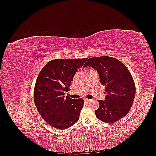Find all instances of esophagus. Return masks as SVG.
<instances>
[{"label":"esophagus","instance_id":"1","mask_svg":"<svg viewBox=\"0 0 156 156\" xmlns=\"http://www.w3.org/2000/svg\"><path fill=\"white\" fill-rule=\"evenodd\" d=\"M91 101V100H90V99H87V98H84V101L86 103H89L90 101Z\"/></svg>","mask_w":156,"mask_h":156}]
</instances>
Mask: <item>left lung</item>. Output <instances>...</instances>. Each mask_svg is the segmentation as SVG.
Here are the masks:
<instances>
[{
  "mask_svg": "<svg viewBox=\"0 0 156 156\" xmlns=\"http://www.w3.org/2000/svg\"><path fill=\"white\" fill-rule=\"evenodd\" d=\"M97 70L100 83L105 87V100H98L95 111L99 120L108 123L124 117L131 108L135 96V85L130 72L120 61L103 56L88 58L84 67Z\"/></svg>",
  "mask_w": 156,
  "mask_h": 156,
  "instance_id": "1",
  "label": "left lung"
}]
</instances>
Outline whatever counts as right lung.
<instances>
[{
    "label": "right lung",
    "instance_id": "obj_1",
    "mask_svg": "<svg viewBox=\"0 0 156 156\" xmlns=\"http://www.w3.org/2000/svg\"><path fill=\"white\" fill-rule=\"evenodd\" d=\"M87 60L55 59L41 69L34 91V100L44 120L56 129H65L79 120L84 100L65 96L75 73Z\"/></svg>",
    "mask_w": 156,
    "mask_h": 156
}]
</instances>
